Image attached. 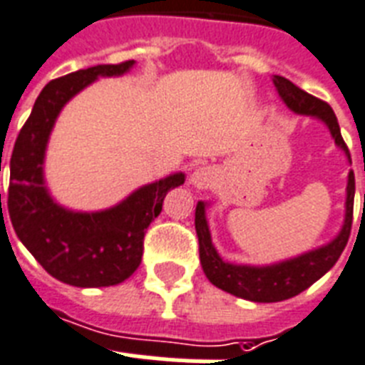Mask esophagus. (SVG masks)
<instances>
[{
  "label": "esophagus",
  "mask_w": 365,
  "mask_h": 365,
  "mask_svg": "<svg viewBox=\"0 0 365 365\" xmlns=\"http://www.w3.org/2000/svg\"><path fill=\"white\" fill-rule=\"evenodd\" d=\"M213 182V170L210 167H198L195 173L191 174V183L198 189L210 187Z\"/></svg>",
  "instance_id": "1"
}]
</instances>
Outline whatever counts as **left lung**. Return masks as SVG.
Instances as JSON below:
<instances>
[{"instance_id": "left-lung-1", "label": "left lung", "mask_w": 365, "mask_h": 365, "mask_svg": "<svg viewBox=\"0 0 365 365\" xmlns=\"http://www.w3.org/2000/svg\"><path fill=\"white\" fill-rule=\"evenodd\" d=\"M274 84L290 110L296 114L313 115V118L324 121L337 146L341 148L346 157L351 159L349 148L339 131L336 114L328 103L309 96L307 91L300 90L298 86L283 76H274ZM352 206H354V173L351 170L349 183H346L345 223H343L341 232L337 234L330 244L300 255L296 259L277 262V264L247 266L230 264L219 257L212 244V236H210L208 221H206V204L198 202L197 210H195V229H197L198 253H200V264H202L204 274L212 285L238 296V298H244V300L264 302V304L289 300L292 296L300 294L302 290L309 289L317 279H321L341 257L349 236H351Z\"/></svg>"}]
</instances>
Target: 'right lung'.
<instances>
[{
  "mask_svg": "<svg viewBox=\"0 0 365 365\" xmlns=\"http://www.w3.org/2000/svg\"><path fill=\"white\" fill-rule=\"evenodd\" d=\"M135 61L96 65L50 80L20 129L11 155L7 208L14 232L52 277L67 285L110 287L133 275L142 260L144 234L161 213L170 189L185 182L182 173L136 189L114 208L71 212L52 200L43 180L44 150L56 118L71 97L97 76H118Z\"/></svg>",
  "mask_w": 365,
  "mask_h": 365,
  "instance_id": "obj_1",
  "label": "right lung"
}]
</instances>
